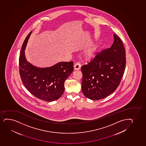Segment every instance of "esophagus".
Instances as JSON below:
<instances>
[{
  "instance_id": "1",
  "label": "esophagus",
  "mask_w": 146,
  "mask_h": 146,
  "mask_svg": "<svg viewBox=\"0 0 146 146\" xmlns=\"http://www.w3.org/2000/svg\"><path fill=\"white\" fill-rule=\"evenodd\" d=\"M81 67V66L80 63L77 62L74 65V69L75 70H79L80 69Z\"/></svg>"
}]
</instances>
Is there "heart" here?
Listing matches in <instances>:
<instances>
[{
    "label": "heart",
    "instance_id": "heart-1",
    "mask_svg": "<svg viewBox=\"0 0 146 146\" xmlns=\"http://www.w3.org/2000/svg\"><path fill=\"white\" fill-rule=\"evenodd\" d=\"M99 46L95 44L87 49L85 52V56L87 59H92L96 57L99 52Z\"/></svg>",
    "mask_w": 146,
    "mask_h": 146
}]
</instances>
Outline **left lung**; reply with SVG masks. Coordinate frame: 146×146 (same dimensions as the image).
Wrapping results in <instances>:
<instances>
[{
    "mask_svg": "<svg viewBox=\"0 0 146 146\" xmlns=\"http://www.w3.org/2000/svg\"><path fill=\"white\" fill-rule=\"evenodd\" d=\"M113 37V43L110 48L81 67L82 92L89 99H103L120 84L126 65V53L120 38L115 34Z\"/></svg>",
    "mask_w": 146,
    "mask_h": 146,
    "instance_id": "left-lung-1",
    "label": "left lung"
}]
</instances>
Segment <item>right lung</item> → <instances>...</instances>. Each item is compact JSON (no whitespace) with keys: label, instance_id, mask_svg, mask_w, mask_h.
I'll return each mask as SVG.
<instances>
[{"label":"right lung","instance_id":"obj_1","mask_svg":"<svg viewBox=\"0 0 146 146\" xmlns=\"http://www.w3.org/2000/svg\"><path fill=\"white\" fill-rule=\"evenodd\" d=\"M32 31L24 41L19 58L20 77L27 90L35 96L46 101L59 99L64 92V82L74 70V62H60L47 68L36 67L29 62L25 50Z\"/></svg>","mask_w":146,"mask_h":146}]
</instances>
